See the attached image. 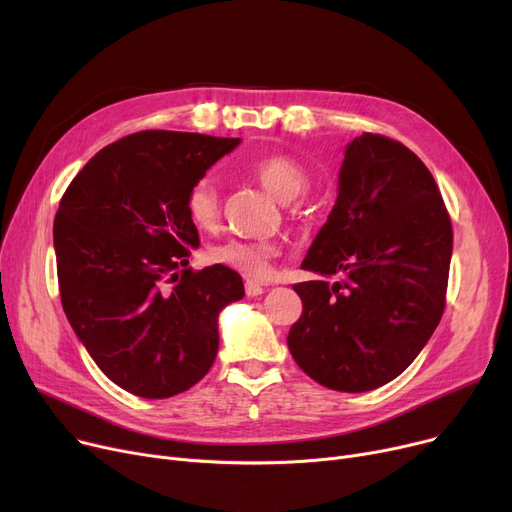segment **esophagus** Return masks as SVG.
<instances>
[{
	"label": "esophagus",
	"instance_id": "34e87169",
	"mask_svg": "<svg viewBox=\"0 0 512 512\" xmlns=\"http://www.w3.org/2000/svg\"><path fill=\"white\" fill-rule=\"evenodd\" d=\"M245 290H247V297H261V294H263V284H259L257 280H247L245 282Z\"/></svg>",
	"mask_w": 512,
	"mask_h": 512
}]
</instances>
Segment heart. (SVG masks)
Masks as SVG:
<instances>
[{
    "label": "heart",
    "instance_id": "b5f03b06",
    "mask_svg": "<svg viewBox=\"0 0 512 512\" xmlns=\"http://www.w3.org/2000/svg\"><path fill=\"white\" fill-rule=\"evenodd\" d=\"M251 176L282 203H290L301 197L309 188V174L299 164L282 153L265 155L255 159L249 166ZM186 213L191 222L203 230L213 228L220 220V191L211 174L197 178L186 193ZM276 245L261 240H238L230 238L213 245L207 251L211 263H220L234 272L249 278H263L270 272V261L276 255Z\"/></svg>",
    "mask_w": 512,
    "mask_h": 512
}]
</instances>
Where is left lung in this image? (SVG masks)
Instances as JSON below:
<instances>
[{"mask_svg":"<svg viewBox=\"0 0 512 512\" xmlns=\"http://www.w3.org/2000/svg\"><path fill=\"white\" fill-rule=\"evenodd\" d=\"M452 257V224L423 161L384 134L346 147L338 199L292 288L303 315L288 332L297 365L338 392L380 388L405 371L438 328Z\"/></svg>","mask_w":512,"mask_h":512,"instance_id":"8db88e82","label":"left lung"}]
</instances>
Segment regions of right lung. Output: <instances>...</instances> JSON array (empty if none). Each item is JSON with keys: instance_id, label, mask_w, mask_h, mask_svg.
<instances>
[{"instance_id": "right-lung-1", "label": "right lung", "mask_w": 512, "mask_h": 512, "mask_svg": "<svg viewBox=\"0 0 512 512\" xmlns=\"http://www.w3.org/2000/svg\"><path fill=\"white\" fill-rule=\"evenodd\" d=\"M240 139L143 130L80 170L53 222L64 313L97 367L143 398L195 386L218 355V315L245 297L242 278L188 265L199 232L191 184Z\"/></svg>"}]
</instances>
